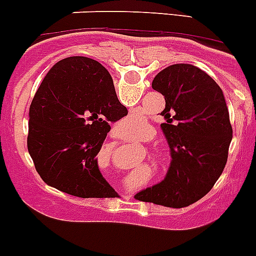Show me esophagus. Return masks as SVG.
I'll use <instances>...</instances> for the list:
<instances>
[{
	"mask_svg": "<svg viewBox=\"0 0 256 256\" xmlns=\"http://www.w3.org/2000/svg\"><path fill=\"white\" fill-rule=\"evenodd\" d=\"M130 195H124V199H126V200H128V199H130Z\"/></svg>",
	"mask_w": 256,
	"mask_h": 256,
	"instance_id": "1",
	"label": "esophagus"
}]
</instances>
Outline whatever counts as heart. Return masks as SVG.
<instances>
[{
    "mask_svg": "<svg viewBox=\"0 0 256 256\" xmlns=\"http://www.w3.org/2000/svg\"><path fill=\"white\" fill-rule=\"evenodd\" d=\"M144 122V121H142L140 118H136V117H132V118H130V121L128 122V125H126V131H128L131 128V125H134V124H139V125H142V124ZM139 174H142V171L140 172H136V174H134L132 176L128 177V182L134 184V182H138V180H139Z\"/></svg>",
    "mask_w": 256,
    "mask_h": 256,
    "instance_id": "1",
    "label": "heart"
}]
</instances>
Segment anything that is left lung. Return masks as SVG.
<instances>
[{
  "instance_id": "obj_1",
  "label": "left lung",
  "mask_w": 256,
  "mask_h": 256,
  "mask_svg": "<svg viewBox=\"0 0 256 256\" xmlns=\"http://www.w3.org/2000/svg\"><path fill=\"white\" fill-rule=\"evenodd\" d=\"M152 88L164 96L160 114L171 149L164 180L135 195L140 202L184 208L206 195L222 174L232 140L228 108L220 85L188 64L158 72Z\"/></svg>"
}]
</instances>
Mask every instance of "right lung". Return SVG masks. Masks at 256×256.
Here are the masks:
<instances>
[{"label": "right lung", "instance_id": "obj_1", "mask_svg": "<svg viewBox=\"0 0 256 256\" xmlns=\"http://www.w3.org/2000/svg\"><path fill=\"white\" fill-rule=\"evenodd\" d=\"M128 114L111 75L96 60H61L39 85L29 110L28 150L47 185L79 198H114L96 162L110 124Z\"/></svg>", "mask_w": 256, "mask_h": 256}]
</instances>
